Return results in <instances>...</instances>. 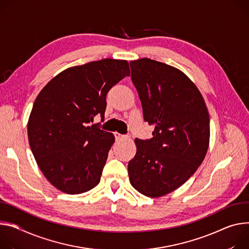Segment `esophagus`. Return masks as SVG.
I'll use <instances>...</instances> for the list:
<instances>
[{
    "label": "esophagus",
    "instance_id": "34e87169",
    "mask_svg": "<svg viewBox=\"0 0 249 249\" xmlns=\"http://www.w3.org/2000/svg\"><path fill=\"white\" fill-rule=\"evenodd\" d=\"M114 136H115V139L116 140H122V139H125V138H128L126 135H122V134H120V133H118V132H115L114 133Z\"/></svg>",
    "mask_w": 249,
    "mask_h": 249
}]
</instances>
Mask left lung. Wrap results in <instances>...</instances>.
Instances as JSON below:
<instances>
[{"label":"left lung","mask_w":249,"mask_h":249,"mask_svg":"<svg viewBox=\"0 0 249 249\" xmlns=\"http://www.w3.org/2000/svg\"><path fill=\"white\" fill-rule=\"evenodd\" d=\"M130 67L144 120L155 129L150 140L135 139L129 179L142 195L159 197L185 184L205 159L209 111L195 83L176 67L150 58L132 60Z\"/></svg>","instance_id":"1"}]
</instances>
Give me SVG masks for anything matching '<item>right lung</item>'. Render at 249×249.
Listing matches in <instances>:
<instances>
[{
    "instance_id": "obj_1",
    "label": "right lung",
    "mask_w": 249,
    "mask_h": 249,
    "mask_svg": "<svg viewBox=\"0 0 249 249\" xmlns=\"http://www.w3.org/2000/svg\"><path fill=\"white\" fill-rule=\"evenodd\" d=\"M129 75L127 60L104 58L61 71L37 95L29 143L40 171L59 191L78 195L99 184L115 137L90 122L104 117L107 92Z\"/></svg>"
}]
</instances>
